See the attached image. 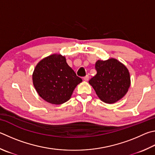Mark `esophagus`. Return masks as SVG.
Masks as SVG:
<instances>
[{
	"label": "esophagus",
	"instance_id": "34e87169",
	"mask_svg": "<svg viewBox=\"0 0 155 155\" xmlns=\"http://www.w3.org/2000/svg\"><path fill=\"white\" fill-rule=\"evenodd\" d=\"M83 79H84V81H88L89 80V76L88 75H86L85 77H83Z\"/></svg>",
	"mask_w": 155,
	"mask_h": 155
}]
</instances>
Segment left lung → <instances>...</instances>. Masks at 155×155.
Returning a JSON list of instances; mask_svg holds the SVG:
<instances>
[{
    "label": "left lung",
    "mask_w": 155,
    "mask_h": 155,
    "mask_svg": "<svg viewBox=\"0 0 155 155\" xmlns=\"http://www.w3.org/2000/svg\"><path fill=\"white\" fill-rule=\"evenodd\" d=\"M97 74L89 80L100 99L107 104H113L121 99L128 91L130 75L126 66L116 59L97 60Z\"/></svg>",
    "instance_id": "obj_1"
}]
</instances>
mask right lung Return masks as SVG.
<instances>
[{"label":"right lung","mask_w":155,"mask_h":155,"mask_svg":"<svg viewBox=\"0 0 155 155\" xmlns=\"http://www.w3.org/2000/svg\"><path fill=\"white\" fill-rule=\"evenodd\" d=\"M33 85L44 100L52 104H61L70 100L75 87L82 82L60 54L51 55L36 66Z\"/></svg>","instance_id":"add662e5"}]
</instances>
